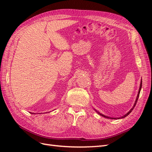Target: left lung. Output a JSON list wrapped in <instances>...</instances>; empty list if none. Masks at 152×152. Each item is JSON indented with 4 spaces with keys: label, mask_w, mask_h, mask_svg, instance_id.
<instances>
[{
    "label": "left lung",
    "mask_w": 152,
    "mask_h": 152,
    "mask_svg": "<svg viewBox=\"0 0 152 152\" xmlns=\"http://www.w3.org/2000/svg\"><path fill=\"white\" fill-rule=\"evenodd\" d=\"M141 87H142V81H141V84H140V89H139V92H138V94H137V98H136V102H135V103H134V107H133V108H131V110H130L129 112L127 113H126L125 115H124L123 117H122V118H124V117H127L129 114L132 111V110L134 109V107L136 106V103H137V99H138V98H139V96H140V91H141ZM98 113L99 114H100L99 112H98ZM101 115H102V116H103V117H107V118H109V117H106V116H104V115H102V114H100Z\"/></svg>",
    "instance_id": "8db88e82"
}]
</instances>
